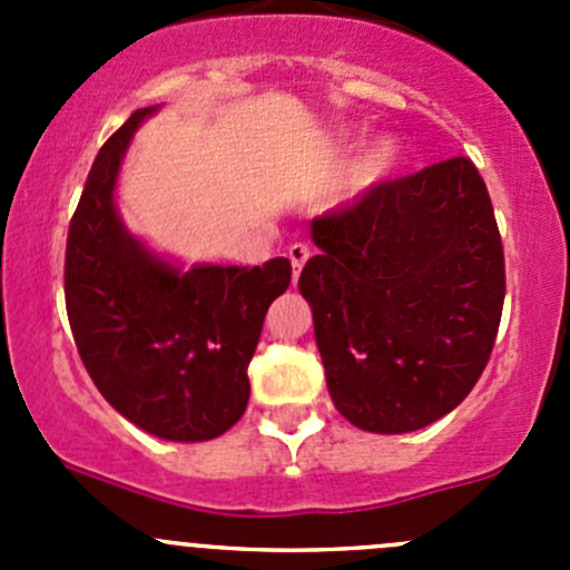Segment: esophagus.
<instances>
[{"instance_id":"esophagus-1","label":"esophagus","mask_w":570,"mask_h":570,"mask_svg":"<svg viewBox=\"0 0 570 570\" xmlns=\"http://www.w3.org/2000/svg\"><path fill=\"white\" fill-rule=\"evenodd\" d=\"M308 258H312V248H308L306 243L289 245V262H292V269H295V278H297V273H301L303 264H306Z\"/></svg>"}]
</instances>
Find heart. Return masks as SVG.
Instances as JSON below:
<instances>
[{
  "label": "heart",
  "instance_id": "obj_1",
  "mask_svg": "<svg viewBox=\"0 0 570 570\" xmlns=\"http://www.w3.org/2000/svg\"><path fill=\"white\" fill-rule=\"evenodd\" d=\"M396 163H400V148H396L392 140L377 142V146L366 154L364 163H361V170H358L361 181H366V184L381 181V178H386L389 174H392V170L396 168Z\"/></svg>",
  "mask_w": 570,
  "mask_h": 570
}]
</instances>
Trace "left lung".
I'll use <instances>...</instances> for the list:
<instances>
[{"instance_id":"1","label":"left lung","mask_w":570,"mask_h":570,"mask_svg":"<svg viewBox=\"0 0 570 570\" xmlns=\"http://www.w3.org/2000/svg\"><path fill=\"white\" fill-rule=\"evenodd\" d=\"M301 273L327 392L370 433H411L450 413L491 358L504 250L469 157L372 184L312 223Z\"/></svg>"}]
</instances>
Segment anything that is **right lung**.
<instances>
[{
    "instance_id": "1",
    "label": "right lung",
    "mask_w": 570,
    "mask_h": 570,
    "mask_svg": "<svg viewBox=\"0 0 570 570\" xmlns=\"http://www.w3.org/2000/svg\"><path fill=\"white\" fill-rule=\"evenodd\" d=\"M154 107L135 109L101 146L68 226L66 312L96 389L118 413L168 441H209L248 407V364L289 258L262 267L159 262L115 215L120 159Z\"/></svg>"
}]
</instances>
